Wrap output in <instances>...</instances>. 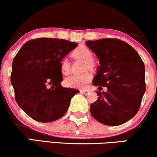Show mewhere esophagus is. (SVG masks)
I'll list each match as a JSON object with an SVG mask.
<instances>
[{
    "label": "esophagus",
    "instance_id": "1",
    "mask_svg": "<svg viewBox=\"0 0 157 157\" xmlns=\"http://www.w3.org/2000/svg\"><path fill=\"white\" fill-rule=\"evenodd\" d=\"M80 92L81 93H83V94H87V93H88V92H90V90H80Z\"/></svg>",
    "mask_w": 157,
    "mask_h": 157
}]
</instances>
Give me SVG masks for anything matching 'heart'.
Wrapping results in <instances>:
<instances>
[{
  "label": "heart",
  "mask_w": 157,
  "mask_h": 157,
  "mask_svg": "<svg viewBox=\"0 0 157 157\" xmlns=\"http://www.w3.org/2000/svg\"><path fill=\"white\" fill-rule=\"evenodd\" d=\"M72 56L77 59L84 61L85 69L93 68L96 66V61L91 58L92 51L85 45H80L76 48L72 52ZM60 70L61 74L68 75L70 72V64L67 60H62L60 63ZM93 78V75L90 72H85L82 75H72L64 80V85L69 88L85 89Z\"/></svg>",
  "instance_id": "heart-1"
}]
</instances>
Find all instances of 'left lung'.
<instances>
[{"label":"left lung","instance_id":"left-lung-1","mask_svg":"<svg viewBox=\"0 0 157 157\" xmlns=\"http://www.w3.org/2000/svg\"><path fill=\"white\" fill-rule=\"evenodd\" d=\"M98 59L93 85L106 92L97 91L98 100L90 106L92 116L109 126L124 124L137 114L146 91L145 67L131 45L116 38L85 42Z\"/></svg>","mask_w":157,"mask_h":157}]
</instances>
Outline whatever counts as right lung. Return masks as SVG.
Segmentation results:
<instances>
[{
	"instance_id": "add662e5",
	"label": "right lung",
	"mask_w": 157,
	"mask_h": 157,
	"mask_svg": "<svg viewBox=\"0 0 157 157\" xmlns=\"http://www.w3.org/2000/svg\"><path fill=\"white\" fill-rule=\"evenodd\" d=\"M77 46L66 40L40 37L25 43L13 60L15 100L33 120L50 122L64 116L78 90L61 86L60 63Z\"/></svg>"
}]
</instances>
